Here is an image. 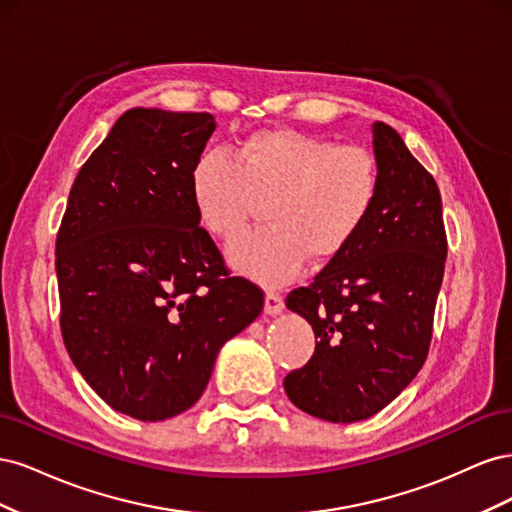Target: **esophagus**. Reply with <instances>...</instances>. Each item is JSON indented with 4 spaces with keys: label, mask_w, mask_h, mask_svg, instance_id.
Wrapping results in <instances>:
<instances>
[{
    "label": "esophagus",
    "mask_w": 512,
    "mask_h": 512,
    "mask_svg": "<svg viewBox=\"0 0 512 512\" xmlns=\"http://www.w3.org/2000/svg\"><path fill=\"white\" fill-rule=\"evenodd\" d=\"M282 309H284V299L280 297V294H277V292H267V297H265V314L277 316V314H282Z\"/></svg>",
    "instance_id": "esophagus-1"
}]
</instances>
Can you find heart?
Segmentation results:
<instances>
[{
	"label": "heart",
	"mask_w": 512,
	"mask_h": 512,
	"mask_svg": "<svg viewBox=\"0 0 512 512\" xmlns=\"http://www.w3.org/2000/svg\"><path fill=\"white\" fill-rule=\"evenodd\" d=\"M237 162L220 151L200 156L190 188L198 220L211 235L239 237L258 205L269 228L230 245L239 273L280 286L303 262H329L359 235L380 194V168L361 145L290 128L258 130L237 147Z\"/></svg>",
	"instance_id": "1"
}]
</instances>
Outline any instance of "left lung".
I'll use <instances>...</instances> for the list:
<instances>
[{
  "label": "left lung",
  "instance_id": "obj_1",
  "mask_svg": "<svg viewBox=\"0 0 512 512\" xmlns=\"http://www.w3.org/2000/svg\"><path fill=\"white\" fill-rule=\"evenodd\" d=\"M380 194L346 250L286 297L316 335L314 356L284 378L299 410L331 423L374 416L423 367L444 277L446 232L433 177L382 121Z\"/></svg>",
  "mask_w": 512,
  "mask_h": 512
}]
</instances>
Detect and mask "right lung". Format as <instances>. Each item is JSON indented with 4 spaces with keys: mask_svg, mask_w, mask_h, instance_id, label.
<instances>
[{
    "mask_svg": "<svg viewBox=\"0 0 512 512\" xmlns=\"http://www.w3.org/2000/svg\"><path fill=\"white\" fill-rule=\"evenodd\" d=\"M209 113L130 108L83 164L55 245L61 335L113 410L166 421L203 395L265 294L230 277L192 200Z\"/></svg>",
    "mask_w": 512,
    "mask_h": 512,
    "instance_id": "1",
    "label": "right lung"
}]
</instances>
